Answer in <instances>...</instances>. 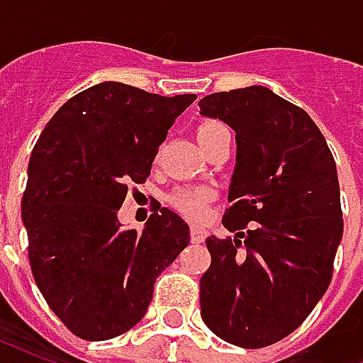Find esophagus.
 Instances as JSON below:
<instances>
[{
	"label": "esophagus",
	"mask_w": 363,
	"mask_h": 363,
	"mask_svg": "<svg viewBox=\"0 0 363 363\" xmlns=\"http://www.w3.org/2000/svg\"><path fill=\"white\" fill-rule=\"evenodd\" d=\"M206 229L198 228V225H192V229H190V239H192V243H202L206 239Z\"/></svg>",
	"instance_id": "34e87169"
}]
</instances>
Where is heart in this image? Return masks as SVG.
Here are the masks:
<instances>
[{
	"label": "heart",
	"mask_w": 363,
	"mask_h": 363,
	"mask_svg": "<svg viewBox=\"0 0 363 363\" xmlns=\"http://www.w3.org/2000/svg\"><path fill=\"white\" fill-rule=\"evenodd\" d=\"M221 130H228V128L220 124V122H216V120H206L202 124H198L196 140L200 143V147L204 150L206 143L210 142L216 134H220ZM210 198H212V194H210V190L206 189H181L171 196V204L181 213L196 220V218H202Z\"/></svg>",
	"instance_id": "heart-1"
}]
</instances>
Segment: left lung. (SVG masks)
Here are the masks:
<instances>
[{"label":"left lung","instance_id":"8db88e82","mask_svg":"<svg viewBox=\"0 0 363 363\" xmlns=\"http://www.w3.org/2000/svg\"><path fill=\"white\" fill-rule=\"evenodd\" d=\"M200 114L235 132L223 228L206 239L202 320L221 340L262 348L294 333L325 296L342 241L333 153L311 116L268 87L204 96Z\"/></svg>","mask_w":363,"mask_h":363}]
</instances>
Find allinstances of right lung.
<instances>
[{"instance_id": "right-lung-1", "label": "right lung", "mask_w": 363, "mask_h": 363, "mask_svg": "<svg viewBox=\"0 0 363 363\" xmlns=\"http://www.w3.org/2000/svg\"><path fill=\"white\" fill-rule=\"evenodd\" d=\"M194 101L103 82L72 96L30 153L21 204L28 260L46 303L79 338L108 340L138 325L155 278L190 243L189 223L169 208L142 231L122 228L118 210Z\"/></svg>"}]
</instances>
